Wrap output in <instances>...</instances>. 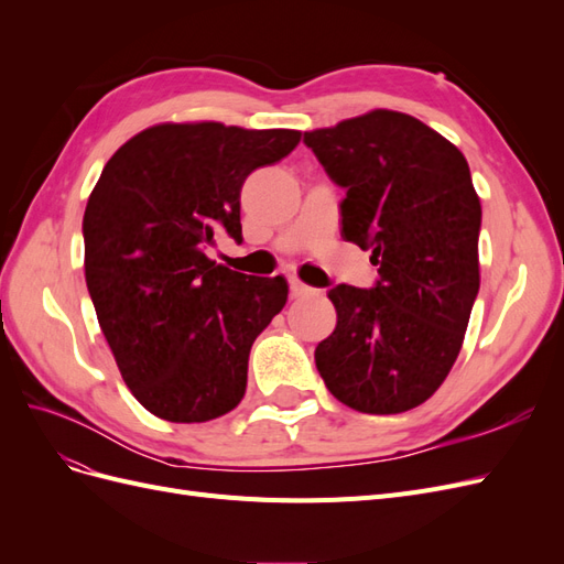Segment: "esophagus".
<instances>
[{
  "label": "esophagus",
  "instance_id": "1",
  "mask_svg": "<svg viewBox=\"0 0 564 564\" xmlns=\"http://www.w3.org/2000/svg\"><path fill=\"white\" fill-rule=\"evenodd\" d=\"M289 289H292V296H308V294H313L315 289L313 286H308L305 282H301L296 275H292L289 278Z\"/></svg>",
  "mask_w": 564,
  "mask_h": 564
}]
</instances>
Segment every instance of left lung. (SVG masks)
I'll return each mask as SVG.
<instances>
[{"label": "left lung", "instance_id": "left-lung-1", "mask_svg": "<svg viewBox=\"0 0 564 564\" xmlns=\"http://www.w3.org/2000/svg\"><path fill=\"white\" fill-rule=\"evenodd\" d=\"M303 143L346 191L340 237L379 265L371 289H329L336 329L315 348L317 371L355 412H406L447 379L480 289L482 207L468 162L395 110L305 131Z\"/></svg>", "mask_w": 564, "mask_h": 564}]
</instances>
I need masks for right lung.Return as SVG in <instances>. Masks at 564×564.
<instances>
[{
	"label": "right lung",
	"mask_w": 564,
	"mask_h": 564,
	"mask_svg": "<svg viewBox=\"0 0 564 564\" xmlns=\"http://www.w3.org/2000/svg\"><path fill=\"white\" fill-rule=\"evenodd\" d=\"M299 141L294 129L166 122L108 160L84 212V278L119 373L150 414L202 423L245 398L249 350L289 286L204 251L218 232L242 242L247 176Z\"/></svg>",
	"instance_id": "obj_1"
}]
</instances>
